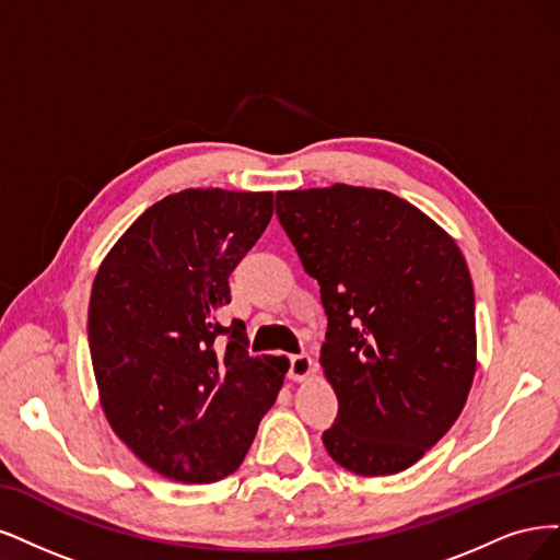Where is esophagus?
Here are the masks:
<instances>
[{
    "label": "esophagus",
    "instance_id": "obj_1",
    "mask_svg": "<svg viewBox=\"0 0 560 560\" xmlns=\"http://www.w3.org/2000/svg\"><path fill=\"white\" fill-rule=\"evenodd\" d=\"M312 370H314V363H312L310 355H306V353L291 355V368H288V376H291L293 382H304V378L312 374Z\"/></svg>",
    "mask_w": 560,
    "mask_h": 560
}]
</instances>
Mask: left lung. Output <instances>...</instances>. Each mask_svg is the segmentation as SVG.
Returning <instances> with one entry per match:
<instances>
[{
    "mask_svg": "<svg viewBox=\"0 0 560 560\" xmlns=\"http://www.w3.org/2000/svg\"><path fill=\"white\" fill-rule=\"evenodd\" d=\"M277 215L328 316L320 365L339 409L323 444L355 475L402 472L456 423L475 378V291L460 248L376 188L281 190Z\"/></svg>",
    "mask_w": 560,
    "mask_h": 560,
    "instance_id": "1",
    "label": "left lung"
}]
</instances>
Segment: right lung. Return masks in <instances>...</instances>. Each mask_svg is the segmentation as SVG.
<instances>
[{
    "label": "right lung",
    "mask_w": 560,
    "mask_h": 560,
    "mask_svg": "<svg viewBox=\"0 0 560 560\" xmlns=\"http://www.w3.org/2000/svg\"><path fill=\"white\" fill-rule=\"evenodd\" d=\"M272 197L167 195L100 265L88 306L100 400L116 435L167 479L211 483L237 470L283 384V355L254 358L244 320L215 318Z\"/></svg>",
    "instance_id": "add662e5"
}]
</instances>
